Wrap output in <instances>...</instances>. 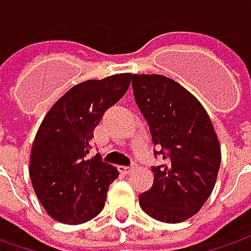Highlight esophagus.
Masks as SVG:
<instances>
[{"label": "esophagus", "instance_id": "1", "mask_svg": "<svg viewBox=\"0 0 251 251\" xmlns=\"http://www.w3.org/2000/svg\"><path fill=\"white\" fill-rule=\"evenodd\" d=\"M119 170H120L121 173H130L132 168L131 166H119Z\"/></svg>", "mask_w": 251, "mask_h": 251}]
</instances>
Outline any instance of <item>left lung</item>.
I'll return each instance as SVG.
<instances>
[{
	"label": "left lung",
	"mask_w": 251,
	"mask_h": 251,
	"mask_svg": "<svg viewBox=\"0 0 251 251\" xmlns=\"http://www.w3.org/2000/svg\"><path fill=\"white\" fill-rule=\"evenodd\" d=\"M134 99L150 126L165 163L152 166L153 184L140 196L141 208L162 222L178 224L204 205L221 166V148L202 104L163 75H132Z\"/></svg>",
	"instance_id": "left-lung-1"
}]
</instances>
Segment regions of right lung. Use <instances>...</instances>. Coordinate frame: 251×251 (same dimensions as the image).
Instances as JSON below:
<instances>
[{"mask_svg": "<svg viewBox=\"0 0 251 251\" xmlns=\"http://www.w3.org/2000/svg\"><path fill=\"white\" fill-rule=\"evenodd\" d=\"M131 74L91 79L73 86L42 121L32 152L30 180L50 217L68 225L91 221L104 207L119 177L99 155L88 159L93 130L103 114L126 95Z\"/></svg>", "mask_w": 251, "mask_h": 251, "instance_id": "add662e5", "label": "right lung"}]
</instances>
